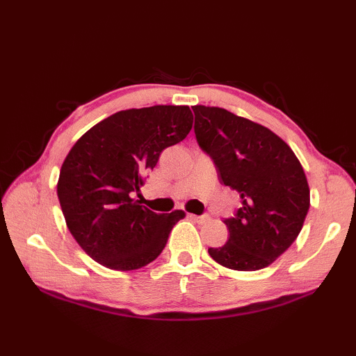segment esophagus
Here are the masks:
<instances>
[{"instance_id":"34e87169","label":"esophagus","mask_w":356,"mask_h":356,"mask_svg":"<svg viewBox=\"0 0 356 356\" xmlns=\"http://www.w3.org/2000/svg\"><path fill=\"white\" fill-rule=\"evenodd\" d=\"M188 217L191 218V220H194V222H197V223H207L208 220H209V216H194V214H188Z\"/></svg>"}]
</instances>
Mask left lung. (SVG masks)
Listing matches in <instances>:
<instances>
[{
	"instance_id": "1",
	"label": "left lung",
	"mask_w": 356,
	"mask_h": 356,
	"mask_svg": "<svg viewBox=\"0 0 356 356\" xmlns=\"http://www.w3.org/2000/svg\"><path fill=\"white\" fill-rule=\"evenodd\" d=\"M193 111L200 148L214 161L220 182L241 199L237 214L223 220L228 241L208 252L234 270L266 268L303 228L311 205L303 166L266 127L218 107L194 105Z\"/></svg>"
}]
</instances>
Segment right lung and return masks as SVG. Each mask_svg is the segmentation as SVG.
Returning <instances> with one entry per match:
<instances>
[{
    "label": "right lung",
    "instance_id": "1",
    "mask_svg": "<svg viewBox=\"0 0 356 356\" xmlns=\"http://www.w3.org/2000/svg\"><path fill=\"white\" fill-rule=\"evenodd\" d=\"M193 128L188 105H154L118 111L82 134L58 180L67 228L102 266L133 270L156 260L185 213L156 214L131 195L165 148Z\"/></svg>",
    "mask_w": 356,
    "mask_h": 356
}]
</instances>
